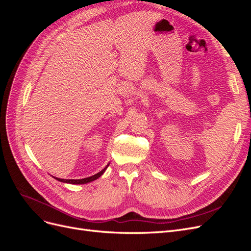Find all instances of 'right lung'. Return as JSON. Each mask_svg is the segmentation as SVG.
I'll use <instances>...</instances> for the list:
<instances>
[{
  "instance_id": "1",
  "label": "right lung",
  "mask_w": 251,
  "mask_h": 251,
  "mask_svg": "<svg viewBox=\"0 0 251 251\" xmlns=\"http://www.w3.org/2000/svg\"><path fill=\"white\" fill-rule=\"evenodd\" d=\"M110 163H108V165L105 166V168L103 170H101L100 173H97L95 175H93V176L91 177H88V178H83V179H60V178H55L56 180L60 181V182H64V183H70V184H86V183H89V182H92L96 179L100 178V176H102V174L105 172V170H107V168L109 166Z\"/></svg>"
}]
</instances>
